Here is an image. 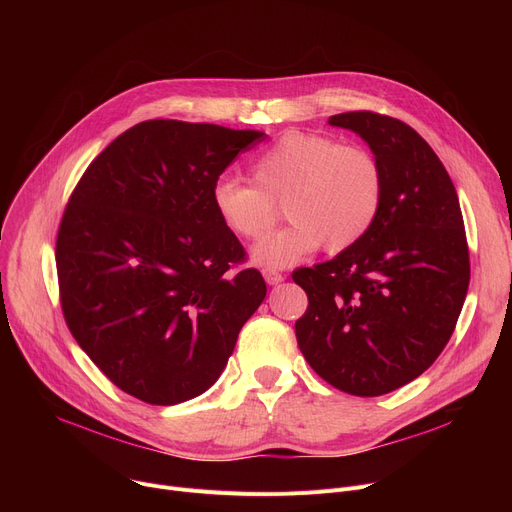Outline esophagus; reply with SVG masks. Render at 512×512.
Masks as SVG:
<instances>
[{
  "label": "esophagus",
  "instance_id": "obj_1",
  "mask_svg": "<svg viewBox=\"0 0 512 512\" xmlns=\"http://www.w3.org/2000/svg\"><path fill=\"white\" fill-rule=\"evenodd\" d=\"M263 278H265V282L270 284V286H276V284H280V282H284V276L280 274V272H276V270H263Z\"/></svg>",
  "mask_w": 512,
  "mask_h": 512
}]
</instances>
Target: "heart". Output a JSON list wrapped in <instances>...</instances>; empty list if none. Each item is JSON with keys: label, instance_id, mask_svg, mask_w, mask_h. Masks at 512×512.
Returning <instances> with one entry per match:
<instances>
[{"label": "heart", "instance_id": "obj_1", "mask_svg": "<svg viewBox=\"0 0 512 512\" xmlns=\"http://www.w3.org/2000/svg\"><path fill=\"white\" fill-rule=\"evenodd\" d=\"M249 184L218 180L211 188L215 218L238 240H257L276 222L286 228L251 249L267 270L297 265L324 245L340 253L369 232L384 199V172L373 153L330 137L286 132L249 164Z\"/></svg>", "mask_w": 512, "mask_h": 512}]
</instances>
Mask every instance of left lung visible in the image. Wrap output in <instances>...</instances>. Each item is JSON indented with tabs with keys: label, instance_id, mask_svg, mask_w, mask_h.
I'll return each mask as SVG.
<instances>
[{
	"label": "left lung",
	"instance_id": "obj_1",
	"mask_svg": "<svg viewBox=\"0 0 512 512\" xmlns=\"http://www.w3.org/2000/svg\"><path fill=\"white\" fill-rule=\"evenodd\" d=\"M384 172V199L369 232L332 261L292 280L309 297L294 324L317 375L355 396L413 382L450 340L469 288L463 213L442 161L405 122L346 112Z\"/></svg>",
	"mask_w": 512,
	"mask_h": 512
}]
</instances>
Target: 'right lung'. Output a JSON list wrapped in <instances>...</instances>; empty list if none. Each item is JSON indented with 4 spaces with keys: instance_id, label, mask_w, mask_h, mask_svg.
I'll return each instance as SVG.
<instances>
[{
    "instance_id": "add662e5",
    "label": "right lung",
    "mask_w": 512,
    "mask_h": 512,
    "mask_svg": "<svg viewBox=\"0 0 512 512\" xmlns=\"http://www.w3.org/2000/svg\"><path fill=\"white\" fill-rule=\"evenodd\" d=\"M261 130L147 120L107 145L76 184L56 242L66 324L120 390L178 405L220 378L265 299L211 188Z\"/></svg>"
}]
</instances>
